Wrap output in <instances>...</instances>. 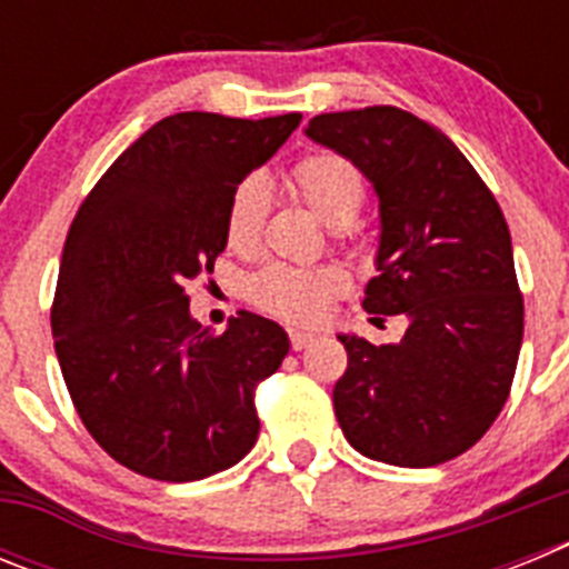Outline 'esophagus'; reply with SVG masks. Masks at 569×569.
Returning <instances> with one entry per match:
<instances>
[{"label":"esophagus","instance_id":"obj_1","mask_svg":"<svg viewBox=\"0 0 569 569\" xmlns=\"http://www.w3.org/2000/svg\"><path fill=\"white\" fill-rule=\"evenodd\" d=\"M313 339H316L313 333H305V330H290V347H293V350H301V347H308Z\"/></svg>","mask_w":569,"mask_h":569}]
</instances>
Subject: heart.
<instances>
[{"label":"heart","instance_id":"heart-1","mask_svg":"<svg viewBox=\"0 0 569 569\" xmlns=\"http://www.w3.org/2000/svg\"><path fill=\"white\" fill-rule=\"evenodd\" d=\"M290 188L305 208L328 228H347L359 216L367 199L365 173L339 153H313L290 170ZM268 216V188L259 176H250L233 190L224 213V236L239 253H248L259 241ZM345 284L339 268H288L273 264L250 281V299L264 313L284 321H316L328 301Z\"/></svg>","mask_w":569,"mask_h":569}]
</instances>
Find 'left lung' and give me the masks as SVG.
Instances as JSON below:
<instances>
[{
	"label": "left lung",
	"instance_id": "obj_1",
	"mask_svg": "<svg viewBox=\"0 0 569 569\" xmlns=\"http://www.w3.org/2000/svg\"><path fill=\"white\" fill-rule=\"evenodd\" d=\"M305 133L373 184L379 250L361 308L407 319L399 345L339 333L341 433L385 465L456 459L501 413L525 333L505 213L465 153L407 110L321 113Z\"/></svg>",
	"mask_w": 569,
	"mask_h": 569
}]
</instances>
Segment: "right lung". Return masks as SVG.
<instances>
[{"mask_svg":"<svg viewBox=\"0 0 569 569\" xmlns=\"http://www.w3.org/2000/svg\"><path fill=\"white\" fill-rule=\"evenodd\" d=\"M299 122L168 116L110 164L70 224L50 310L59 367L88 433L139 476L208 479L256 445V385L279 370L288 333L241 310L213 336L184 288L213 273L230 196Z\"/></svg>","mask_w":569,"mask_h":569,"instance_id":"add662e5","label":"right lung"}]
</instances>
